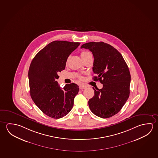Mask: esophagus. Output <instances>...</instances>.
Masks as SVG:
<instances>
[{
	"label": "esophagus",
	"mask_w": 158,
	"mask_h": 158,
	"mask_svg": "<svg viewBox=\"0 0 158 158\" xmlns=\"http://www.w3.org/2000/svg\"><path fill=\"white\" fill-rule=\"evenodd\" d=\"M86 88H87V86L85 85H80L79 86V88H80V89H81V90H83L84 89H85Z\"/></svg>",
	"instance_id": "1"
}]
</instances>
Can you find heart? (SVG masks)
Instances as JSON below:
<instances>
[{
    "mask_svg": "<svg viewBox=\"0 0 158 158\" xmlns=\"http://www.w3.org/2000/svg\"><path fill=\"white\" fill-rule=\"evenodd\" d=\"M90 52H88V51H83V52L81 53V57L83 58H85V57L88 56V55L90 54Z\"/></svg>",
    "mask_w": 158,
    "mask_h": 158,
    "instance_id": "obj_1",
    "label": "heart"
}]
</instances>
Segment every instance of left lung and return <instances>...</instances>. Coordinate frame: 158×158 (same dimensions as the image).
Segmentation results:
<instances>
[{
  "label": "left lung",
  "instance_id": "1",
  "mask_svg": "<svg viewBox=\"0 0 158 158\" xmlns=\"http://www.w3.org/2000/svg\"><path fill=\"white\" fill-rule=\"evenodd\" d=\"M89 49L94 58V80L103 84L94 90V96L88 101L96 116L106 118L121 110L129 98L131 74L121 54L114 47L103 42H91L81 46Z\"/></svg>",
  "mask_w": 158,
  "mask_h": 158
}]
</instances>
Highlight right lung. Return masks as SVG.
I'll return each mask as SVG.
<instances>
[{
    "instance_id": "1",
    "label": "right lung",
    "mask_w": 158,
    "mask_h": 158,
    "mask_svg": "<svg viewBox=\"0 0 158 158\" xmlns=\"http://www.w3.org/2000/svg\"><path fill=\"white\" fill-rule=\"evenodd\" d=\"M80 43L54 41L34 57L29 68L30 93L39 109L47 116L60 118L72 109L79 86L71 83L60 88L58 73L65 68L68 57Z\"/></svg>"
}]
</instances>
